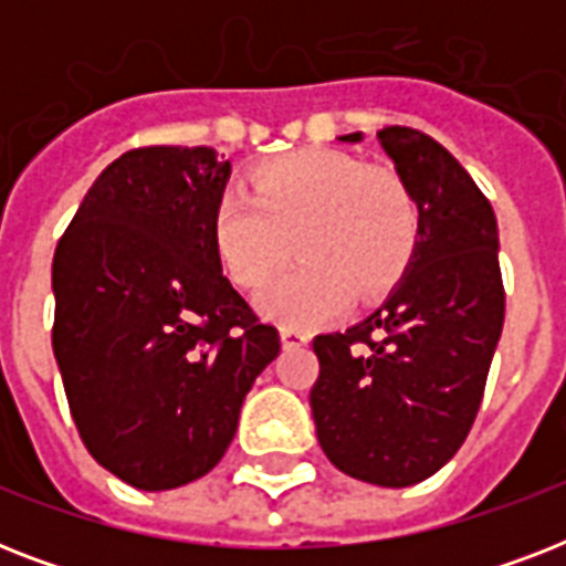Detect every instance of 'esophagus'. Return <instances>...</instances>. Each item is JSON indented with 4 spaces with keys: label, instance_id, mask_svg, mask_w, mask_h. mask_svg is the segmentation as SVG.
Masks as SVG:
<instances>
[{
    "label": "esophagus",
    "instance_id": "1",
    "mask_svg": "<svg viewBox=\"0 0 566 566\" xmlns=\"http://www.w3.org/2000/svg\"><path fill=\"white\" fill-rule=\"evenodd\" d=\"M282 346L284 349H293V346H305L311 340V332L302 326H282Z\"/></svg>",
    "mask_w": 566,
    "mask_h": 566
}]
</instances>
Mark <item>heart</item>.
<instances>
[{
  "label": "heart",
  "mask_w": 566,
  "mask_h": 566,
  "mask_svg": "<svg viewBox=\"0 0 566 566\" xmlns=\"http://www.w3.org/2000/svg\"><path fill=\"white\" fill-rule=\"evenodd\" d=\"M211 238L226 273L264 287L296 249L302 261L261 296L282 319L332 314L355 293L376 296L402 275L417 243L411 190L385 167L337 153H300L261 167L249 190L226 188Z\"/></svg>",
  "instance_id": "b5f03b06"
}]
</instances>
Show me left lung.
Returning <instances> with one entry per match:
<instances>
[{
    "label": "left lung",
    "mask_w": 566,
    "mask_h": 566,
    "mask_svg": "<svg viewBox=\"0 0 566 566\" xmlns=\"http://www.w3.org/2000/svg\"><path fill=\"white\" fill-rule=\"evenodd\" d=\"M376 137L417 202V243L381 308L314 337L311 413L340 473L408 488L438 473L470 434L505 291L496 217L470 172L417 128L387 126ZM340 140L361 144L364 135Z\"/></svg>",
    "instance_id": "left-lung-1"
}]
</instances>
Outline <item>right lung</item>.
Masks as SVG:
<instances>
[{"mask_svg": "<svg viewBox=\"0 0 566 566\" xmlns=\"http://www.w3.org/2000/svg\"><path fill=\"white\" fill-rule=\"evenodd\" d=\"M211 146H144L93 181L52 261V349L84 447L137 491L220 464L282 340L222 275Z\"/></svg>", "mask_w": 566, "mask_h": 566, "instance_id": "right-lung-1", "label": "right lung"}]
</instances>
